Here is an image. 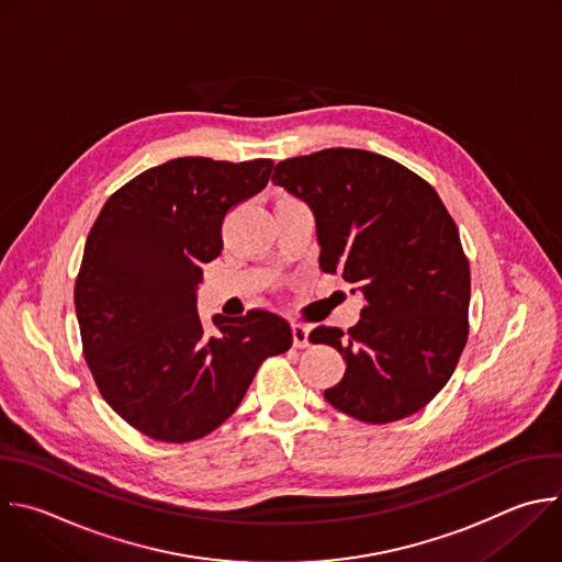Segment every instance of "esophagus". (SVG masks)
I'll return each mask as SVG.
<instances>
[{"mask_svg":"<svg viewBox=\"0 0 562 562\" xmlns=\"http://www.w3.org/2000/svg\"><path fill=\"white\" fill-rule=\"evenodd\" d=\"M291 333H293V346L295 348H304V346H308V326H304V324H293L291 326Z\"/></svg>","mask_w":562,"mask_h":562,"instance_id":"esophagus-1","label":"esophagus"}]
</instances>
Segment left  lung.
<instances>
[{"label": "left lung", "instance_id": "8db88e82", "mask_svg": "<svg viewBox=\"0 0 562 562\" xmlns=\"http://www.w3.org/2000/svg\"><path fill=\"white\" fill-rule=\"evenodd\" d=\"M273 182L313 212L322 271L363 297L346 335H308L346 361L326 402L366 424L415 415L448 384L468 341L470 265L439 194L404 165L348 147L286 158Z\"/></svg>", "mask_w": 562, "mask_h": 562}]
</instances>
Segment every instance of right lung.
Instances as JSON below:
<instances>
[{
	"mask_svg": "<svg viewBox=\"0 0 562 562\" xmlns=\"http://www.w3.org/2000/svg\"><path fill=\"white\" fill-rule=\"evenodd\" d=\"M271 169L269 158L167 160L112 194L86 240L75 284L86 361L110 408L156 441L216 430L258 366L293 341L271 311L216 313L207 333L196 306L227 214L265 190Z\"/></svg>",
	"mask_w": 562,
	"mask_h": 562,
	"instance_id": "obj_1",
	"label": "right lung"
}]
</instances>
